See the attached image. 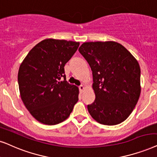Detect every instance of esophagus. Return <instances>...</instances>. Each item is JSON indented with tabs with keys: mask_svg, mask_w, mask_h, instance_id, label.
<instances>
[{
	"mask_svg": "<svg viewBox=\"0 0 157 157\" xmlns=\"http://www.w3.org/2000/svg\"><path fill=\"white\" fill-rule=\"evenodd\" d=\"M78 88H79V91H80L81 93H82L83 91V90H84V89H85L84 86H83V85H81V86H79Z\"/></svg>",
	"mask_w": 157,
	"mask_h": 157,
	"instance_id": "34e87169",
	"label": "esophagus"
}]
</instances>
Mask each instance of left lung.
Segmentation results:
<instances>
[{"instance_id":"obj_1","label":"left lung","mask_w":157,"mask_h":157,"mask_svg":"<svg viewBox=\"0 0 157 157\" xmlns=\"http://www.w3.org/2000/svg\"><path fill=\"white\" fill-rule=\"evenodd\" d=\"M78 51L88 62L93 75L94 101L89 114L107 125L121 123L131 115L141 94V68L132 54L117 42H89Z\"/></svg>"}]
</instances>
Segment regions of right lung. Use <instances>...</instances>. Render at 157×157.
Listing matches in <instances>:
<instances>
[{"instance_id":"right-lung-1","label":"right lung","mask_w":157,"mask_h":157,"mask_svg":"<svg viewBox=\"0 0 157 157\" xmlns=\"http://www.w3.org/2000/svg\"><path fill=\"white\" fill-rule=\"evenodd\" d=\"M78 46L79 42L46 39L21 63L18 73L21 98L40 123L56 125L64 121L78 101V88L67 82L64 66Z\"/></svg>"}]
</instances>
